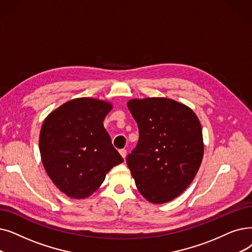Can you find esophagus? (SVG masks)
I'll return each mask as SVG.
<instances>
[{
    "instance_id": "esophagus-1",
    "label": "esophagus",
    "mask_w": 252,
    "mask_h": 252,
    "mask_svg": "<svg viewBox=\"0 0 252 252\" xmlns=\"http://www.w3.org/2000/svg\"><path fill=\"white\" fill-rule=\"evenodd\" d=\"M119 153H120V156H122L124 158H126V149H120Z\"/></svg>"
}]
</instances>
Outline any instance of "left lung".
Listing matches in <instances>:
<instances>
[{
  "label": "left lung",
  "mask_w": 252,
  "mask_h": 252,
  "mask_svg": "<svg viewBox=\"0 0 252 252\" xmlns=\"http://www.w3.org/2000/svg\"><path fill=\"white\" fill-rule=\"evenodd\" d=\"M139 141L126 158L136 187L153 204L177 198L193 180L204 156L202 126L188 106L167 97L127 102Z\"/></svg>",
  "instance_id": "obj_1"
}]
</instances>
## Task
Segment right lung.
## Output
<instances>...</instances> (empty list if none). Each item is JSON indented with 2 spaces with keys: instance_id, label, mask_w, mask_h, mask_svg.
Masks as SVG:
<instances>
[{
  "instance_id": "add662e5",
  "label": "right lung",
  "mask_w": 252,
  "mask_h": 252,
  "mask_svg": "<svg viewBox=\"0 0 252 252\" xmlns=\"http://www.w3.org/2000/svg\"><path fill=\"white\" fill-rule=\"evenodd\" d=\"M111 109L109 102L79 97L60 106L42 125L43 166L56 187L70 198H89L106 174L124 161L103 125Z\"/></svg>"
}]
</instances>
